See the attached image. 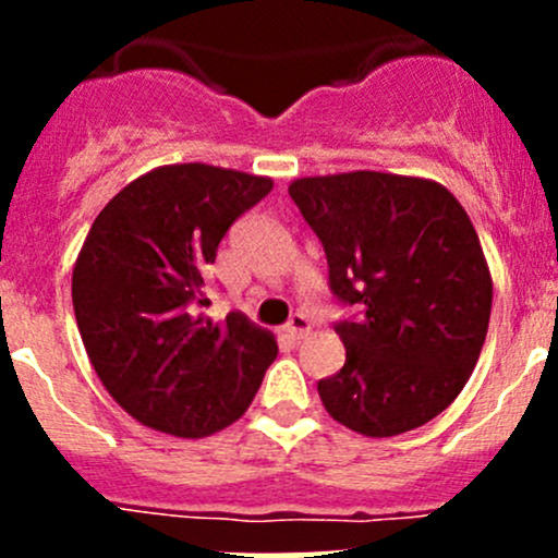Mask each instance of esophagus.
Masks as SVG:
<instances>
[{"label":"esophagus","mask_w":558,"mask_h":558,"mask_svg":"<svg viewBox=\"0 0 558 558\" xmlns=\"http://www.w3.org/2000/svg\"><path fill=\"white\" fill-rule=\"evenodd\" d=\"M286 331H289L291 340H305V337L313 331V326H311V320L305 318V315L296 313L294 318H291L289 324H286Z\"/></svg>","instance_id":"obj_1"}]
</instances>
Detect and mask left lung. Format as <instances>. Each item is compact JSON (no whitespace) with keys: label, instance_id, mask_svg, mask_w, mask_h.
I'll list each match as a JSON object with an SVG mask.
<instances>
[{"label":"left lung","instance_id":"obj_1","mask_svg":"<svg viewBox=\"0 0 558 558\" xmlns=\"http://www.w3.org/2000/svg\"><path fill=\"white\" fill-rule=\"evenodd\" d=\"M289 194L324 245L335 296L364 307L337 324L345 364L318 380L326 413L364 437L418 429L459 397L486 342L494 283L470 216L415 174H313Z\"/></svg>","mask_w":558,"mask_h":558}]
</instances>
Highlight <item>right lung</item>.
Returning a JSON list of instances; mask_svg holds the SVG:
<instances>
[{"mask_svg":"<svg viewBox=\"0 0 558 558\" xmlns=\"http://www.w3.org/2000/svg\"><path fill=\"white\" fill-rule=\"evenodd\" d=\"M269 191L264 174L165 165L94 218L72 269L77 329L107 393L148 429L185 440L227 429L278 356L247 315L194 313L221 238Z\"/></svg>","mask_w":558,"mask_h":558,"instance_id":"add662e5","label":"right lung"}]
</instances>
